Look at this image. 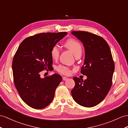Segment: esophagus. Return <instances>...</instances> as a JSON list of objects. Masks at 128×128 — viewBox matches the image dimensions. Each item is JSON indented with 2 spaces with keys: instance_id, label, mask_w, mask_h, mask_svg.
<instances>
[{
  "instance_id": "1",
  "label": "esophagus",
  "mask_w": 128,
  "mask_h": 128,
  "mask_svg": "<svg viewBox=\"0 0 128 128\" xmlns=\"http://www.w3.org/2000/svg\"><path fill=\"white\" fill-rule=\"evenodd\" d=\"M68 78H66V77H64V76H63L62 77V80H64V81H66L67 80H68Z\"/></svg>"
}]
</instances>
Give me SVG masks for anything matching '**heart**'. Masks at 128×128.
Segmentation results:
<instances>
[{
	"label": "heart",
	"mask_w": 128,
	"mask_h": 128,
	"mask_svg": "<svg viewBox=\"0 0 128 128\" xmlns=\"http://www.w3.org/2000/svg\"><path fill=\"white\" fill-rule=\"evenodd\" d=\"M64 46L65 47L73 52L75 56H76L78 55H82V46L80 43L76 40L73 39H69L64 43ZM50 54L52 58L53 59H56L58 58L60 54V49L58 45L54 46L51 49ZM57 70L59 72L66 74L69 75L70 73V70L69 68L64 66H59Z\"/></svg>",
	"instance_id": "heart-1"
}]
</instances>
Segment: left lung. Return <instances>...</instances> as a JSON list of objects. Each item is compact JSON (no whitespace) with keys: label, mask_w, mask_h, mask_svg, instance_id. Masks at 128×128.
Returning <instances> with one entry per match:
<instances>
[{"label":"left lung","mask_w":128,"mask_h":128,"mask_svg":"<svg viewBox=\"0 0 128 128\" xmlns=\"http://www.w3.org/2000/svg\"><path fill=\"white\" fill-rule=\"evenodd\" d=\"M83 43L85 56L81 73L87 76L83 80L74 77L72 96L78 104L86 108L97 105L110 90L114 70V62L106 41L102 37L86 32H72Z\"/></svg>","instance_id":"1"}]
</instances>
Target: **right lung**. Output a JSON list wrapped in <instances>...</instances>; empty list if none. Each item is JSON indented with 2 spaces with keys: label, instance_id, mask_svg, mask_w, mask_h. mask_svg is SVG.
<instances>
[{
  "label": "right lung",
  "instance_id": "obj_1",
  "mask_svg": "<svg viewBox=\"0 0 128 128\" xmlns=\"http://www.w3.org/2000/svg\"><path fill=\"white\" fill-rule=\"evenodd\" d=\"M67 34L48 32L29 37L16 52L12 61L14 85L22 99L31 108L42 109L53 100L62 77L54 74L42 78L40 73L52 67L51 49Z\"/></svg>",
  "mask_w": 128,
  "mask_h": 128
}]
</instances>
